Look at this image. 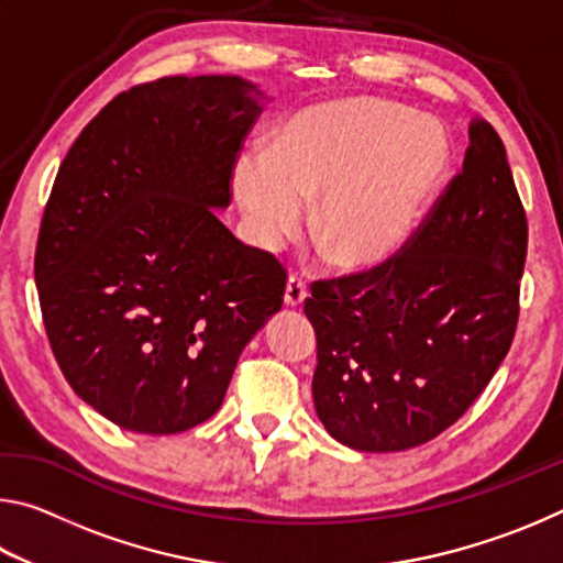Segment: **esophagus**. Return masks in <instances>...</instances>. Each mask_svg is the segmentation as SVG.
<instances>
[{"mask_svg":"<svg viewBox=\"0 0 563 563\" xmlns=\"http://www.w3.org/2000/svg\"><path fill=\"white\" fill-rule=\"evenodd\" d=\"M308 298V285L300 278V275H290L288 283H285V305L290 308H298Z\"/></svg>","mask_w":563,"mask_h":563,"instance_id":"34e87169","label":"esophagus"}]
</instances>
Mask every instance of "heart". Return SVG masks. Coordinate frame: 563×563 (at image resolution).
Listing matches in <instances>:
<instances>
[{
	"instance_id": "heart-1",
	"label": "heart",
	"mask_w": 563,
	"mask_h": 563,
	"mask_svg": "<svg viewBox=\"0 0 563 563\" xmlns=\"http://www.w3.org/2000/svg\"><path fill=\"white\" fill-rule=\"evenodd\" d=\"M450 146L432 121L373 97L308 103L275 131L268 151H243L233 194L261 247L312 231L340 268H373L412 235L444 176Z\"/></svg>"
}]
</instances>
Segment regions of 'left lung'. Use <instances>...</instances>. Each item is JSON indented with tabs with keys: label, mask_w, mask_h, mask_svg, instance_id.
<instances>
[{
	"label": "left lung",
	"mask_w": 563,
	"mask_h": 563,
	"mask_svg": "<svg viewBox=\"0 0 563 563\" xmlns=\"http://www.w3.org/2000/svg\"><path fill=\"white\" fill-rule=\"evenodd\" d=\"M527 213L499 133L472 119L462 170L415 235L367 273L312 283V402L357 452H402L460 419L511 347Z\"/></svg>",
	"instance_id": "obj_1"
}]
</instances>
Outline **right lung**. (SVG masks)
Listing matches in <instances>:
<instances>
[{
	"mask_svg": "<svg viewBox=\"0 0 563 563\" xmlns=\"http://www.w3.org/2000/svg\"><path fill=\"white\" fill-rule=\"evenodd\" d=\"M263 101L241 76H164L109 101L62 161L34 255L44 328L66 383L123 430L213 417L283 308V265L216 213Z\"/></svg>",
	"mask_w": 563,
	"mask_h": 563,
	"instance_id": "obj_1",
	"label": "right lung"
}]
</instances>
